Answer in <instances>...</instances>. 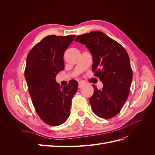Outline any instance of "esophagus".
<instances>
[{
	"instance_id": "34e87169",
	"label": "esophagus",
	"mask_w": 155,
	"mask_h": 155,
	"mask_svg": "<svg viewBox=\"0 0 155 155\" xmlns=\"http://www.w3.org/2000/svg\"><path fill=\"white\" fill-rule=\"evenodd\" d=\"M86 85V83L84 81H79V88H81V87H82L83 86H84V85Z\"/></svg>"
}]
</instances>
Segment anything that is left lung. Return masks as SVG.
Segmentation results:
<instances>
[{"instance_id":"1","label":"left lung","mask_w":155,"mask_h":155,"mask_svg":"<svg viewBox=\"0 0 155 155\" xmlns=\"http://www.w3.org/2000/svg\"><path fill=\"white\" fill-rule=\"evenodd\" d=\"M75 41L85 45L92 55V72L104 84L94 91L89 102L94 113L110 119L118 114L127 99L133 70L126 50L101 31L77 36Z\"/></svg>"}]
</instances>
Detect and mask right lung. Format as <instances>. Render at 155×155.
Masks as SVG:
<instances>
[{
	"label": "right lung",
	"instance_id": "add662e5",
	"mask_svg": "<svg viewBox=\"0 0 155 155\" xmlns=\"http://www.w3.org/2000/svg\"><path fill=\"white\" fill-rule=\"evenodd\" d=\"M76 35H48L36 44L26 58L25 76L37 114L44 122L58 126L70 116L72 99L78 87L72 79L61 87L55 77L64 68L63 55Z\"/></svg>",
	"mask_w": 155,
	"mask_h": 155
}]
</instances>
